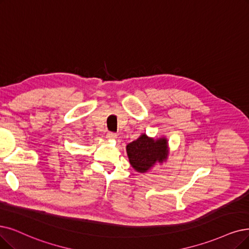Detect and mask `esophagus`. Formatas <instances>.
Segmentation results:
<instances>
[{
    "label": "esophagus",
    "instance_id": "esophagus-1",
    "mask_svg": "<svg viewBox=\"0 0 249 249\" xmlns=\"http://www.w3.org/2000/svg\"><path fill=\"white\" fill-rule=\"evenodd\" d=\"M106 138L109 139V140H115L116 139V135L114 133H107Z\"/></svg>",
    "mask_w": 249,
    "mask_h": 249
}]
</instances>
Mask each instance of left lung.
Returning <instances> with one entry per match:
<instances>
[{
    "mask_svg": "<svg viewBox=\"0 0 249 249\" xmlns=\"http://www.w3.org/2000/svg\"><path fill=\"white\" fill-rule=\"evenodd\" d=\"M128 161L134 170L140 174L150 172L157 164L166 162L170 148L165 137L152 138L142 134L137 140L126 145Z\"/></svg>",
    "mask_w": 249,
    "mask_h": 249,
    "instance_id": "left-lung-1",
    "label": "left lung"
}]
</instances>
